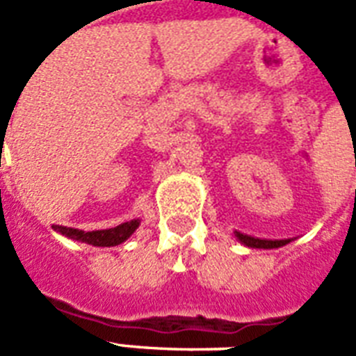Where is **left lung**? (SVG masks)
<instances>
[{"mask_svg":"<svg viewBox=\"0 0 356 356\" xmlns=\"http://www.w3.org/2000/svg\"><path fill=\"white\" fill-rule=\"evenodd\" d=\"M234 236L238 242H242L248 248H257V250H273V248H282L286 246L290 240H265V238H254V236H248L242 232H234Z\"/></svg>","mask_w":356,"mask_h":356,"instance_id":"1","label":"left lung"}]
</instances>
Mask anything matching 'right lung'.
Masks as SVG:
<instances>
[{
    "label": "right lung",
    "mask_w": 356,
    "mask_h": 356,
    "mask_svg": "<svg viewBox=\"0 0 356 356\" xmlns=\"http://www.w3.org/2000/svg\"><path fill=\"white\" fill-rule=\"evenodd\" d=\"M140 225V219H131L127 223L118 225L112 229H101V231H80V229H72V227H63V225H53V231L60 232L63 236L70 240H78L83 244L97 248H110L118 246L131 236L133 232L137 231Z\"/></svg>",
    "instance_id": "right-lung-1"
}]
</instances>
